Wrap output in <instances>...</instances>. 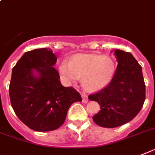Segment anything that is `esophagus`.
<instances>
[{
	"instance_id": "esophagus-1",
	"label": "esophagus",
	"mask_w": 155,
	"mask_h": 155,
	"mask_svg": "<svg viewBox=\"0 0 155 155\" xmlns=\"http://www.w3.org/2000/svg\"><path fill=\"white\" fill-rule=\"evenodd\" d=\"M81 97H82L83 103H87V102H88V101H89V100H88V96H87L86 94L84 93H81Z\"/></svg>"
}]
</instances>
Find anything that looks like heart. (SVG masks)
<instances>
[{
  "instance_id": "heart-1",
  "label": "heart",
  "mask_w": 155,
  "mask_h": 155,
  "mask_svg": "<svg viewBox=\"0 0 155 155\" xmlns=\"http://www.w3.org/2000/svg\"><path fill=\"white\" fill-rule=\"evenodd\" d=\"M115 62L109 57L100 55H78L73 58L70 63L62 62L59 72L70 82L82 78L85 89L97 91L110 82L114 74Z\"/></svg>"
}]
</instances>
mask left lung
<instances>
[{"label":"left lung","mask_w":155,"mask_h":155,"mask_svg":"<svg viewBox=\"0 0 155 155\" xmlns=\"http://www.w3.org/2000/svg\"><path fill=\"white\" fill-rule=\"evenodd\" d=\"M118 65L112 81L89 100L101 106L93 116L95 124L103 127H116L131 121L141 110L146 99V85L142 67L129 52L116 50Z\"/></svg>","instance_id":"obj_1"}]
</instances>
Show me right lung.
<instances>
[{
	"label": "right lung",
	"instance_id": "obj_1",
	"mask_svg": "<svg viewBox=\"0 0 155 155\" xmlns=\"http://www.w3.org/2000/svg\"><path fill=\"white\" fill-rule=\"evenodd\" d=\"M57 57L51 49L24 54L12 72L9 97L18 118L34 131L56 130L65 122L69 108L82 98L73 87H64L53 66ZM39 73L34 76V69Z\"/></svg>",
	"mask_w": 155,
	"mask_h": 155
}]
</instances>
